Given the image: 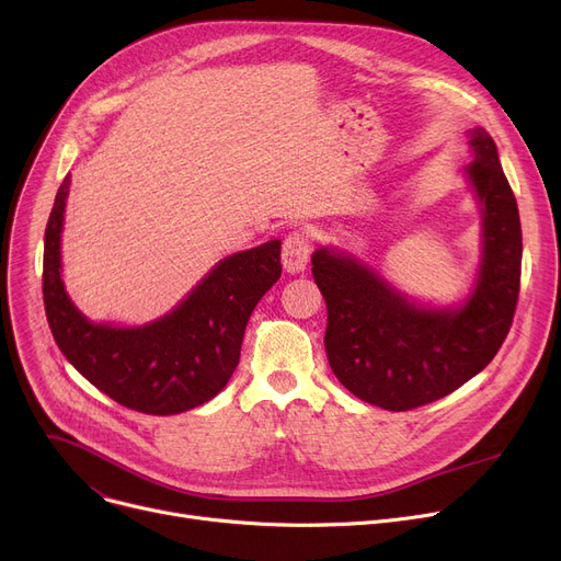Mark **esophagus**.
<instances>
[{"label":"esophagus","instance_id":"34e87169","mask_svg":"<svg viewBox=\"0 0 561 561\" xmlns=\"http://www.w3.org/2000/svg\"><path fill=\"white\" fill-rule=\"evenodd\" d=\"M309 236L305 231H293L284 239L282 245V265H284V273L288 275H300L305 273L307 263H309Z\"/></svg>","mask_w":561,"mask_h":561}]
</instances>
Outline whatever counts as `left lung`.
Returning a JSON list of instances; mask_svg holds the SVG:
<instances>
[{
    "instance_id": "obj_1",
    "label": "left lung",
    "mask_w": 561,
    "mask_h": 561,
    "mask_svg": "<svg viewBox=\"0 0 561 561\" xmlns=\"http://www.w3.org/2000/svg\"><path fill=\"white\" fill-rule=\"evenodd\" d=\"M463 180L480 206V263L466 296L436 305L407 296L347 250L313 252V279L328 305L325 350L341 385L359 400L407 411L459 389L503 345L520 284L516 197L484 129H468Z\"/></svg>"
}]
</instances>
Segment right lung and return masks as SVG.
<instances>
[{"label": "right lung", "instance_id": "obj_1", "mask_svg": "<svg viewBox=\"0 0 561 561\" xmlns=\"http://www.w3.org/2000/svg\"><path fill=\"white\" fill-rule=\"evenodd\" d=\"M70 174L45 229L43 298L64 357L95 389L154 416H172L216 398L239 366L248 320L282 275L273 239L220 259L168 313L142 325L88 320L64 282L61 233Z\"/></svg>", "mask_w": 561, "mask_h": 561}]
</instances>
